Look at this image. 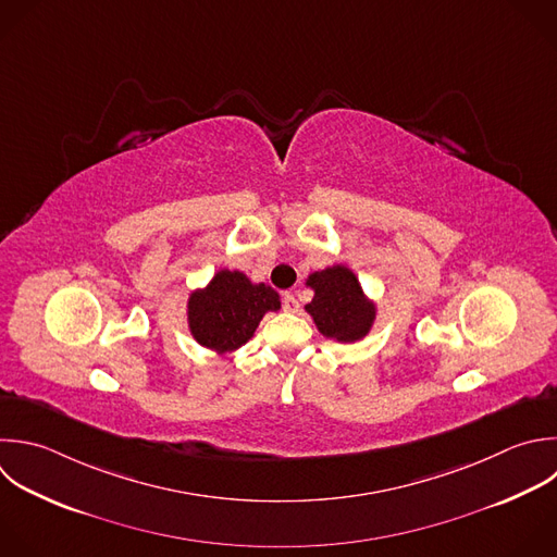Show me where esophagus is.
<instances>
[{
    "label": "esophagus",
    "instance_id": "34e87169",
    "mask_svg": "<svg viewBox=\"0 0 557 557\" xmlns=\"http://www.w3.org/2000/svg\"><path fill=\"white\" fill-rule=\"evenodd\" d=\"M283 307H285V311L296 313L300 305H298V298H296L292 292H285V294H283Z\"/></svg>",
    "mask_w": 557,
    "mask_h": 557
}]
</instances>
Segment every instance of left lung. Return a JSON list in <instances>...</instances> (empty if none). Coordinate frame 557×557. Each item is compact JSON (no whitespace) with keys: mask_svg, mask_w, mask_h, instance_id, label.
I'll use <instances>...</instances> for the list:
<instances>
[{"mask_svg":"<svg viewBox=\"0 0 557 557\" xmlns=\"http://www.w3.org/2000/svg\"><path fill=\"white\" fill-rule=\"evenodd\" d=\"M305 285L313 292L305 311L326 339L352 344L372 331L376 302L363 292L357 274L348 265L335 263L311 272Z\"/></svg>","mask_w":557,"mask_h":557,"instance_id":"left-lung-1","label":"left lung"}]
</instances>
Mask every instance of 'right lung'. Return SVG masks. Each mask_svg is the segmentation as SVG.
<instances>
[{
    "instance_id": "1",
    "label": "right lung",
    "mask_w": 557,
    "mask_h": 557,
    "mask_svg": "<svg viewBox=\"0 0 557 557\" xmlns=\"http://www.w3.org/2000/svg\"><path fill=\"white\" fill-rule=\"evenodd\" d=\"M281 309V296L265 283H252L244 272L222 268L205 287L187 298L191 337L211 352L228 357L257 331L268 311Z\"/></svg>"
}]
</instances>
